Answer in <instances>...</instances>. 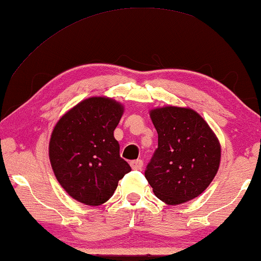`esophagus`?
<instances>
[{"label": "esophagus", "mask_w": 261, "mask_h": 261, "mask_svg": "<svg viewBox=\"0 0 261 261\" xmlns=\"http://www.w3.org/2000/svg\"><path fill=\"white\" fill-rule=\"evenodd\" d=\"M130 166L133 170H141V167L144 166V162L141 159L133 160V162H130Z\"/></svg>", "instance_id": "esophagus-1"}]
</instances>
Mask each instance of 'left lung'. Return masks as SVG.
Wrapping results in <instances>:
<instances>
[{
    "label": "left lung",
    "instance_id": "8db88e82",
    "mask_svg": "<svg viewBox=\"0 0 261 261\" xmlns=\"http://www.w3.org/2000/svg\"><path fill=\"white\" fill-rule=\"evenodd\" d=\"M158 148L145 177L160 201L178 205L202 194L216 176L221 145L206 121L191 108L166 106L149 110Z\"/></svg>",
    "mask_w": 261,
    "mask_h": 261
}]
</instances>
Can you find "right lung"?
Returning <instances> with one entry per match:
<instances>
[{"label": "right lung", "mask_w": 261, "mask_h": 261, "mask_svg": "<svg viewBox=\"0 0 261 261\" xmlns=\"http://www.w3.org/2000/svg\"><path fill=\"white\" fill-rule=\"evenodd\" d=\"M124 107L106 96L89 97L64 114L53 128L48 156L57 180L85 205H101L130 172L120 156L114 130Z\"/></svg>", "instance_id": "right-lung-1"}]
</instances>
